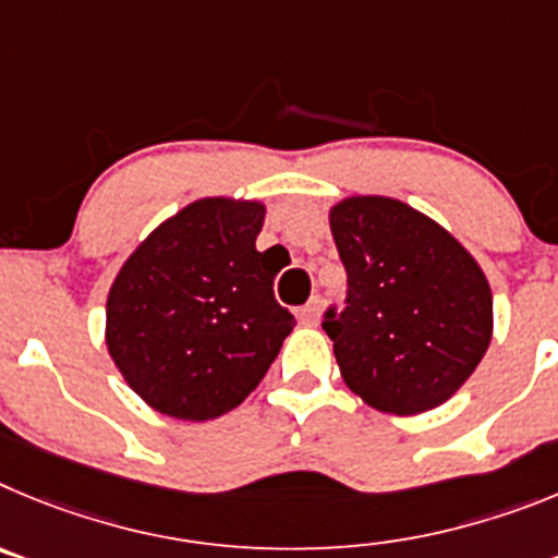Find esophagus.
Here are the masks:
<instances>
[{"label":"esophagus","instance_id":"obj_1","mask_svg":"<svg viewBox=\"0 0 558 558\" xmlns=\"http://www.w3.org/2000/svg\"><path fill=\"white\" fill-rule=\"evenodd\" d=\"M319 308H323V300L311 298L308 303L300 308V319H303L305 325H316V319H319Z\"/></svg>","mask_w":558,"mask_h":558}]
</instances>
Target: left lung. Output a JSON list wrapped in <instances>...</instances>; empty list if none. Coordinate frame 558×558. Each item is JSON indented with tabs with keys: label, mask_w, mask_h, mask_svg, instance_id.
I'll list each match as a JSON object with an SVG mask.
<instances>
[{
	"label": "left lung",
	"mask_w": 558,
	"mask_h": 558,
	"mask_svg": "<svg viewBox=\"0 0 558 558\" xmlns=\"http://www.w3.org/2000/svg\"><path fill=\"white\" fill-rule=\"evenodd\" d=\"M348 272L344 308L325 311L341 378L373 409L423 414L473 375L492 339V291L445 228L400 199L330 210Z\"/></svg>",
	"instance_id": "1"
}]
</instances>
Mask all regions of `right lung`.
I'll return each instance as SVG.
<instances>
[{
  "label": "right lung",
  "mask_w": 558,
  "mask_h": 558,
  "mask_svg": "<svg viewBox=\"0 0 558 558\" xmlns=\"http://www.w3.org/2000/svg\"><path fill=\"white\" fill-rule=\"evenodd\" d=\"M264 205L197 199L155 228L108 294V353L138 398L178 420L242 403L298 325L280 267L255 250Z\"/></svg>",
  "instance_id": "right-lung-1"
}]
</instances>
